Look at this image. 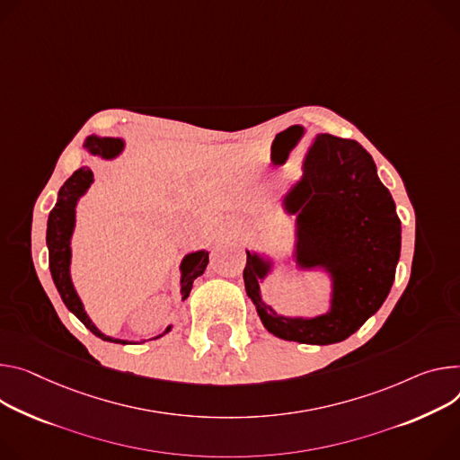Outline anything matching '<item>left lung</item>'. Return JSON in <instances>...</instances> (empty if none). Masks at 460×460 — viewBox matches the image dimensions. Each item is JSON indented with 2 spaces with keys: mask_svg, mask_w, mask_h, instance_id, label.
Here are the masks:
<instances>
[{
  "mask_svg": "<svg viewBox=\"0 0 460 460\" xmlns=\"http://www.w3.org/2000/svg\"><path fill=\"white\" fill-rule=\"evenodd\" d=\"M326 155L305 161L303 178L284 196L297 215L296 261L332 277L330 310L303 319L279 315L261 299L271 262L247 252L243 282L268 332L286 341L332 345L347 340L387 299L400 259L402 226L370 154L352 139L321 134Z\"/></svg>",
  "mask_w": 460,
  "mask_h": 460,
  "instance_id": "obj_1",
  "label": "left lung"
}]
</instances>
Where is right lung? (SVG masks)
<instances>
[{"instance_id":"right-lung-1","label":"right lung","mask_w":460,"mask_h":460,"mask_svg":"<svg viewBox=\"0 0 460 460\" xmlns=\"http://www.w3.org/2000/svg\"><path fill=\"white\" fill-rule=\"evenodd\" d=\"M122 146H124L122 139L97 137V136H90L84 143L86 150H90L93 155H101L104 159H111L115 155H119ZM92 183H93V172L90 166H80V169L75 171L73 176L58 190L57 205L53 207V211L49 213V220H48L46 240H48V247H49V270H51V277L55 280V286L58 289L64 305L67 306L69 312H73L80 319L82 324H84L92 333H95L97 338H101L104 341L127 345L128 341L104 336V333L92 323V319L84 312V306H82V303L76 296V291L71 282V275H69L71 234L75 229V207H76L78 198L90 189ZM207 264H208L207 252H196L183 259V262H181V299L183 301L190 294L194 279L203 275ZM169 330H171V326L164 330V333ZM157 338H161V336H157Z\"/></svg>"}]
</instances>
